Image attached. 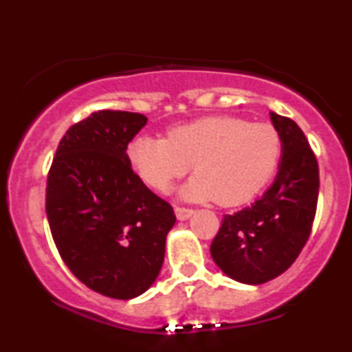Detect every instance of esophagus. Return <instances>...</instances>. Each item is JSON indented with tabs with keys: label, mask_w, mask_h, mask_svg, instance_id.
<instances>
[{
	"label": "esophagus",
	"mask_w": 352,
	"mask_h": 352,
	"mask_svg": "<svg viewBox=\"0 0 352 352\" xmlns=\"http://www.w3.org/2000/svg\"><path fill=\"white\" fill-rule=\"evenodd\" d=\"M175 215H177V218H179V220H187V218L193 215V210L187 208V207H179V205H177Z\"/></svg>",
	"instance_id": "obj_1"
}]
</instances>
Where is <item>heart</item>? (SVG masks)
<instances>
[{"instance_id": "obj_1", "label": "heart", "mask_w": 352, "mask_h": 352, "mask_svg": "<svg viewBox=\"0 0 352 352\" xmlns=\"http://www.w3.org/2000/svg\"><path fill=\"white\" fill-rule=\"evenodd\" d=\"M283 157L281 132L270 122L238 116H207L172 125L164 137L139 135L127 160L145 185L168 192L190 170L185 199L215 200L223 207L248 204L273 179Z\"/></svg>"}]
</instances>
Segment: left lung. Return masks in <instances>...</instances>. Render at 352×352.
I'll list each match as a JSON object with an SVG mask.
<instances>
[{
    "label": "left lung",
    "instance_id": "1",
    "mask_svg": "<svg viewBox=\"0 0 352 352\" xmlns=\"http://www.w3.org/2000/svg\"><path fill=\"white\" fill-rule=\"evenodd\" d=\"M283 137L274 184L252 207L225 215L212 252L233 280L260 285L289 268L311 235L319 193V167L308 139L294 120L272 112Z\"/></svg>",
    "mask_w": 352,
    "mask_h": 352
}]
</instances>
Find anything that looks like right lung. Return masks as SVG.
I'll list each match as a JSON object with an SVG mask.
<instances>
[{"label": "right lung", "mask_w": 352, "mask_h": 352, "mask_svg": "<svg viewBox=\"0 0 352 352\" xmlns=\"http://www.w3.org/2000/svg\"><path fill=\"white\" fill-rule=\"evenodd\" d=\"M145 124L137 112H94L60 139L47 173L46 215L60 258L87 288L114 300L151 288L177 220L127 160Z\"/></svg>", "instance_id": "1"}]
</instances>
